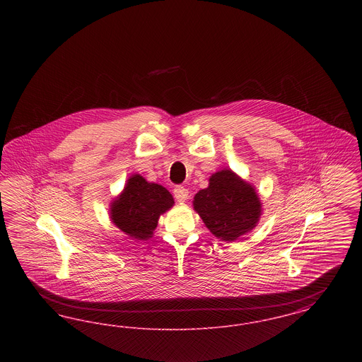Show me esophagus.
Returning a JSON list of instances; mask_svg holds the SVG:
<instances>
[{"instance_id":"34e87169","label":"esophagus","mask_w":362,"mask_h":362,"mask_svg":"<svg viewBox=\"0 0 362 362\" xmlns=\"http://www.w3.org/2000/svg\"><path fill=\"white\" fill-rule=\"evenodd\" d=\"M173 195L176 198L177 202H186L189 199V189L177 186L176 189H173Z\"/></svg>"}]
</instances>
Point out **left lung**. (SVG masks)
<instances>
[{
	"label": "left lung",
	"mask_w": 362,
	"mask_h": 362,
	"mask_svg": "<svg viewBox=\"0 0 362 362\" xmlns=\"http://www.w3.org/2000/svg\"><path fill=\"white\" fill-rule=\"evenodd\" d=\"M207 229L223 241L238 240L258 225L262 202L255 187L230 168L213 173L192 201Z\"/></svg>",
	"instance_id": "8db88e82"
}]
</instances>
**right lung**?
<instances>
[{
  "label": "right lung",
  "mask_w": 362,
  "mask_h": 362,
  "mask_svg": "<svg viewBox=\"0 0 362 362\" xmlns=\"http://www.w3.org/2000/svg\"><path fill=\"white\" fill-rule=\"evenodd\" d=\"M173 205L168 189L134 173L129 176L121 194L112 199L110 218L133 240H148L153 236L160 216Z\"/></svg>",
  "instance_id": "1"
}]
</instances>
